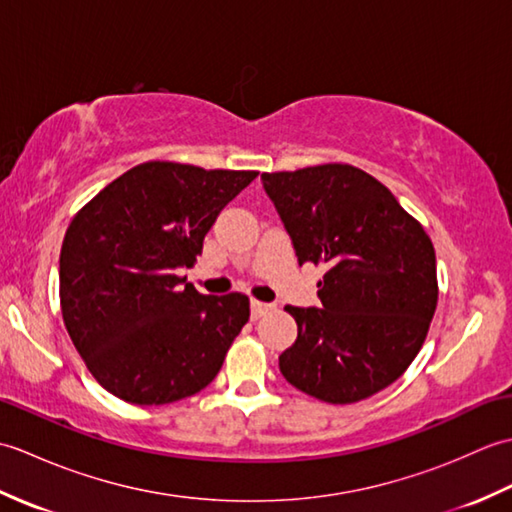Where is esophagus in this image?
Here are the masks:
<instances>
[{
	"instance_id": "esophagus-1",
	"label": "esophagus",
	"mask_w": 512,
	"mask_h": 512,
	"mask_svg": "<svg viewBox=\"0 0 512 512\" xmlns=\"http://www.w3.org/2000/svg\"><path fill=\"white\" fill-rule=\"evenodd\" d=\"M273 308L270 306V303H264V301H250V317L253 319H259V317H264V314Z\"/></svg>"
}]
</instances>
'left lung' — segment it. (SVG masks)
Returning a JSON list of instances; mask_svg holds the SVG:
<instances>
[{"mask_svg": "<svg viewBox=\"0 0 512 512\" xmlns=\"http://www.w3.org/2000/svg\"><path fill=\"white\" fill-rule=\"evenodd\" d=\"M299 264H323L321 308L286 306L297 341L279 356L292 387L352 405L398 380L438 306L436 250L385 184L341 162L262 173Z\"/></svg>", "mask_w": 512, "mask_h": 512, "instance_id": "1", "label": "left lung"}]
</instances>
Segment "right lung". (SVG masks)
Returning a JSON list of instances; mask_svg holds the SVG:
<instances>
[{
    "mask_svg": "<svg viewBox=\"0 0 512 512\" xmlns=\"http://www.w3.org/2000/svg\"><path fill=\"white\" fill-rule=\"evenodd\" d=\"M259 171L151 160L81 206L65 231L59 299L65 330L103 389L134 405L198 394L250 317L242 292L180 288L204 235Z\"/></svg>",
    "mask_w": 512,
    "mask_h": 512,
    "instance_id": "add662e5",
    "label": "right lung"
}]
</instances>
